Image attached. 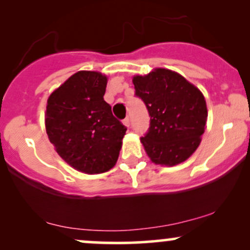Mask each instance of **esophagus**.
Masks as SVG:
<instances>
[{
    "mask_svg": "<svg viewBox=\"0 0 250 250\" xmlns=\"http://www.w3.org/2000/svg\"><path fill=\"white\" fill-rule=\"evenodd\" d=\"M123 123H125V127H130V120H129V117H125V119L123 120Z\"/></svg>",
    "mask_w": 250,
    "mask_h": 250,
    "instance_id": "esophagus-1",
    "label": "esophagus"
}]
</instances>
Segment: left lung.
Here are the masks:
<instances>
[{
  "instance_id": "obj_1",
  "label": "left lung",
  "mask_w": 250,
  "mask_h": 250,
  "mask_svg": "<svg viewBox=\"0 0 250 250\" xmlns=\"http://www.w3.org/2000/svg\"><path fill=\"white\" fill-rule=\"evenodd\" d=\"M135 95L145 102L150 116L141 142L156 165L175 166L196 150L205 133L207 104L202 93L180 74L156 68L134 76Z\"/></svg>"
}]
</instances>
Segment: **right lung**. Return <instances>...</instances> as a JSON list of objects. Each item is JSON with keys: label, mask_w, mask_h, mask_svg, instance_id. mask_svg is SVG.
<instances>
[{"label": "right lung", "mask_w": 250, "mask_h": 250, "mask_svg": "<svg viewBox=\"0 0 250 250\" xmlns=\"http://www.w3.org/2000/svg\"><path fill=\"white\" fill-rule=\"evenodd\" d=\"M107 80L97 71H77L47 102L49 141L68 165L87 174L115 166L127 130L103 99Z\"/></svg>", "instance_id": "1"}]
</instances>
